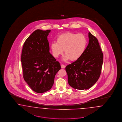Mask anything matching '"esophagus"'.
<instances>
[{
	"label": "esophagus",
	"instance_id": "obj_1",
	"mask_svg": "<svg viewBox=\"0 0 122 122\" xmlns=\"http://www.w3.org/2000/svg\"><path fill=\"white\" fill-rule=\"evenodd\" d=\"M61 68H65L66 66L64 65H63V64H62L61 65Z\"/></svg>",
	"mask_w": 122,
	"mask_h": 122
}]
</instances>
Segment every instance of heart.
<instances>
[{"instance_id": "b5f03b06", "label": "heart", "mask_w": 122, "mask_h": 122, "mask_svg": "<svg viewBox=\"0 0 122 122\" xmlns=\"http://www.w3.org/2000/svg\"><path fill=\"white\" fill-rule=\"evenodd\" d=\"M87 43V37L84 34L67 32L58 36L57 42L52 43L51 49L53 56L56 58L62 54L64 50L65 55L63 60L76 61L83 56Z\"/></svg>"}]
</instances>
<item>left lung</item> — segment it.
<instances>
[{
	"mask_svg": "<svg viewBox=\"0 0 122 122\" xmlns=\"http://www.w3.org/2000/svg\"><path fill=\"white\" fill-rule=\"evenodd\" d=\"M89 44L81 57L66 66L68 83L72 88L79 90L90 88L100 77L103 55L96 37L90 32Z\"/></svg>",
	"mask_w": 122,
	"mask_h": 122,
	"instance_id": "left-lung-1",
	"label": "left lung"
}]
</instances>
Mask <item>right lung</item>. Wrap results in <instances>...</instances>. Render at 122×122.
<instances>
[{
	"label": "right lung",
	"instance_id": "right-lung-1",
	"mask_svg": "<svg viewBox=\"0 0 122 122\" xmlns=\"http://www.w3.org/2000/svg\"><path fill=\"white\" fill-rule=\"evenodd\" d=\"M51 30L34 31L25 41L21 57L25 81L37 93L49 90L61 69L59 62L50 53L47 36Z\"/></svg>",
	"mask_w": 122,
	"mask_h": 122
}]
</instances>
